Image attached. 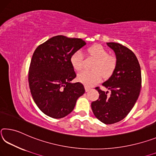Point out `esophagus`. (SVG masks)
Masks as SVG:
<instances>
[{
  "label": "esophagus",
  "instance_id": "1",
  "mask_svg": "<svg viewBox=\"0 0 156 156\" xmlns=\"http://www.w3.org/2000/svg\"><path fill=\"white\" fill-rule=\"evenodd\" d=\"M90 87H89V86H85V90H86V92H88V91H89L90 90Z\"/></svg>",
  "mask_w": 156,
  "mask_h": 156
}]
</instances>
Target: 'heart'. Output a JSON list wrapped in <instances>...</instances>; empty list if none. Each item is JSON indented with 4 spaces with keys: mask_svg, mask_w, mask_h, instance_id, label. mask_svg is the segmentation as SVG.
<instances>
[{
    "mask_svg": "<svg viewBox=\"0 0 156 156\" xmlns=\"http://www.w3.org/2000/svg\"><path fill=\"white\" fill-rule=\"evenodd\" d=\"M90 57L95 59L93 71H83L78 75V80L86 86H91L100 81L102 76L108 78L114 73L117 66L116 58L109 55L108 52L101 45H94L87 49ZM70 63L74 70L81 71L83 68V55L80 50L73 53L70 57Z\"/></svg>",
    "mask_w": 156,
    "mask_h": 156,
    "instance_id": "1",
    "label": "heart"
}]
</instances>
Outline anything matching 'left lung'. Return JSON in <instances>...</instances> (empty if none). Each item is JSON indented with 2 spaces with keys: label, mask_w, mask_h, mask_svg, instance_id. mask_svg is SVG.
Returning <instances> with one entry per match:
<instances>
[{
  "label": "left lung",
  "mask_w": 156,
  "mask_h": 156,
  "mask_svg": "<svg viewBox=\"0 0 156 156\" xmlns=\"http://www.w3.org/2000/svg\"><path fill=\"white\" fill-rule=\"evenodd\" d=\"M115 53L117 66L114 73L102 86L111 92L95 89L99 94L98 100L91 103L95 116L106 124L123 119L138 98L142 86L141 69L138 60L128 48L117 43H107Z\"/></svg>",
  "instance_id": "1"
}]
</instances>
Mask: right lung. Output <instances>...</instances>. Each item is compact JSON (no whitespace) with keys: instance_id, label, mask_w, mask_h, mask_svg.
<instances>
[{"instance_id":"obj_1","label":"right lung","mask_w":156,"mask_h":156,"mask_svg":"<svg viewBox=\"0 0 156 156\" xmlns=\"http://www.w3.org/2000/svg\"><path fill=\"white\" fill-rule=\"evenodd\" d=\"M86 44L81 39L58 35L35 50L28 81L35 104L43 113L60 119L73 111L76 99L85 93L81 83H71L76 73L70 57Z\"/></svg>"}]
</instances>
